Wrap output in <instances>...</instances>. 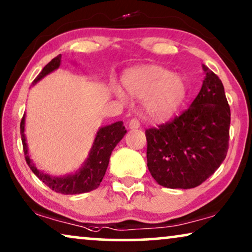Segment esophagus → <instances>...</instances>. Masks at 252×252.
<instances>
[{
	"label": "esophagus",
	"instance_id": "1",
	"mask_svg": "<svg viewBox=\"0 0 252 252\" xmlns=\"http://www.w3.org/2000/svg\"><path fill=\"white\" fill-rule=\"evenodd\" d=\"M128 126H129V129H138L139 126H140V123H139L138 120L132 119V120L129 121Z\"/></svg>",
	"mask_w": 252,
	"mask_h": 252
}]
</instances>
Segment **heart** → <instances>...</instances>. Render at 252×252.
<instances>
[{
  "label": "heart",
  "instance_id": "1",
  "mask_svg": "<svg viewBox=\"0 0 252 252\" xmlns=\"http://www.w3.org/2000/svg\"><path fill=\"white\" fill-rule=\"evenodd\" d=\"M124 85L137 99H143L145 115L152 121H166L179 112L186 101L188 85L179 73L156 64L133 68L124 76ZM115 93L124 98V93L115 87Z\"/></svg>",
  "mask_w": 252,
  "mask_h": 252
}]
</instances>
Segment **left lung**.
I'll use <instances>...</instances> for the list:
<instances>
[{
	"label": "left lung",
	"instance_id": "obj_1",
	"mask_svg": "<svg viewBox=\"0 0 252 252\" xmlns=\"http://www.w3.org/2000/svg\"><path fill=\"white\" fill-rule=\"evenodd\" d=\"M203 70L202 89L189 108L145 131L151 175L169 189L198 187L227 156L230 108L219 77L206 65Z\"/></svg>",
	"mask_w": 252,
	"mask_h": 252
}]
</instances>
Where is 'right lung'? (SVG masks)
Here are the masks:
<instances>
[{
  "instance_id": "1",
  "label": "right lung",
  "mask_w": 252,
  "mask_h": 252,
  "mask_svg": "<svg viewBox=\"0 0 252 252\" xmlns=\"http://www.w3.org/2000/svg\"><path fill=\"white\" fill-rule=\"evenodd\" d=\"M61 54L54 58L41 70V72L36 76L34 82H33V85L48 73L53 72L54 70L59 69L60 64H61ZM126 133V130L124 128L122 121L112 123L109 126H101L96 131L94 142H93L89 156L83 162L82 167L73 174H66V175L63 176H53L43 173L33 162L31 157H30L25 137V114L21 122L23 149H24L25 160L29 167L35 174V176L39 180H41L47 187H49L50 189L56 191V192L63 194H78L96 189L106 174L110 154H112L113 150L115 149V146L120 143V140L123 138Z\"/></svg>"
}]
</instances>
